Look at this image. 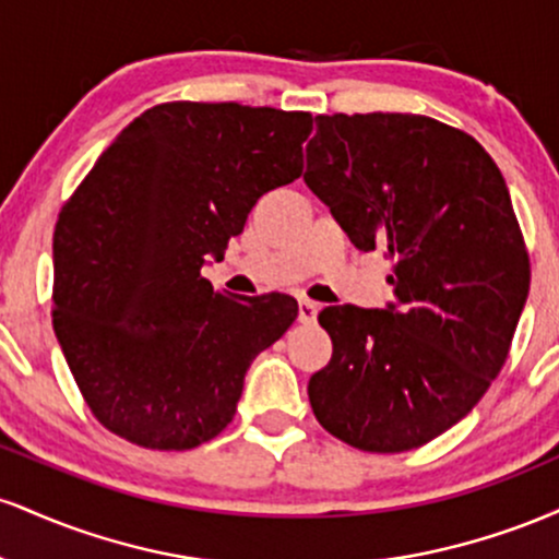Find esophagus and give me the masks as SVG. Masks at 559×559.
I'll return each instance as SVG.
<instances>
[{
    "label": "esophagus",
    "mask_w": 559,
    "mask_h": 559,
    "mask_svg": "<svg viewBox=\"0 0 559 559\" xmlns=\"http://www.w3.org/2000/svg\"><path fill=\"white\" fill-rule=\"evenodd\" d=\"M318 318V305L310 299H299V320L301 323H316Z\"/></svg>",
    "instance_id": "obj_1"
}]
</instances>
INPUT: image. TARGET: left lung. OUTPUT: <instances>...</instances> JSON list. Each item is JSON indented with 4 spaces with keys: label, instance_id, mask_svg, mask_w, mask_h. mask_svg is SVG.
Here are the masks:
<instances>
[{
    "label": "left lung",
    "instance_id": "1",
    "mask_svg": "<svg viewBox=\"0 0 559 559\" xmlns=\"http://www.w3.org/2000/svg\"><path fill=\"white\" fill-rule=\"evenodd\" d=\"M305 183L360 252L391 260L383 310L325 307L331 362L307 383L325 431L407 452L460 423L499 376L531 265L497 163L426 115H318Z\"/></svg>",
    "mask_w": 559,
    "mask_h": 559
}]
</instances>
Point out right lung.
Wrapping results in <instances>:
<instances>
[{
  "instance_id": "right-lung-1",
  "label": "right lung",
  "mask_w": 559,
  "mask_h": 559,
  "mask_svg": "<svg viewBox=\"0 0 559 559\" xmlns=\"http://www.w3.org/2000/svg\"><path fill=\"white\" fill-rule=\"evenodd\" d=\"M310 112L168 102L102 152L55 228L62 355L107 431L194 449L234 420L243 376L297 318V299L228 297L202 267L249 210L301 176Z\"/></svg>"
}]
</instances>
